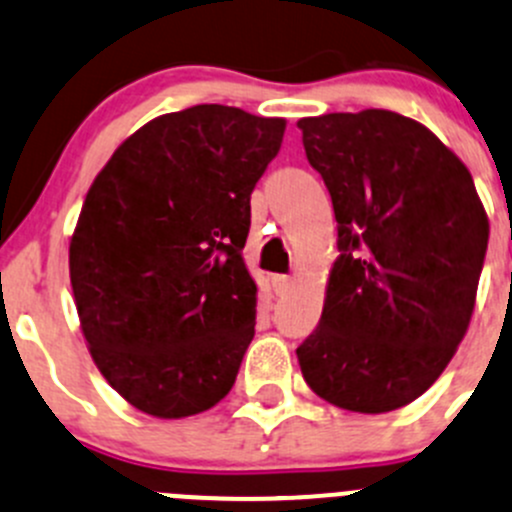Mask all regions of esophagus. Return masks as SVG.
Instances as JSON below:
<instances>
[{
	"label": "esophagus",
	"instance_id": "1",
	"mask_svg": "<svg viewBox=\"0 0 512 512\" xmlns=\"http://www.w3.org/2000/svg\"><path fill=\"white\" fill-rule=\"evenodd\" d=\"M270 285H272V292H275L277 297H282L287 290H290V277H287V275H272Z\"/></svg>",
	"mask_w": 512,
	"mask_h": 512
}]
</instances>
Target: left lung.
Here are the masks:
<instances>
[{
  "label": "left lung",
  "mask_w": 512,
  "mask_h": 512,
  "mask_svg": "<svg viewBox=\"0 0 512 512\" xmlns=\"http://www.w3.org/2000/svg\"><path fill=\"white\" fill-rule=\"evenodd\" d=\"M297 127L340 250L320 322L297 347L302 377L337 408L390 413L420 398L463 340L488 217L468 167L415 119L365 109Z\"/></svg>",
  "instance_id": "8db88e82"
}]
</instances>
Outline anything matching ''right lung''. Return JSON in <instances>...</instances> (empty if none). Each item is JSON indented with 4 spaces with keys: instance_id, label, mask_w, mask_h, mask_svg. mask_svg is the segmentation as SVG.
I'll return each mask as SVG.
<instances>
[{
    "instance_id": "obj_1",
    "label": "right lung",
    "mask_w": 512,
    "mask_h": 512,
    "mask_svg": "<svg viewBox=\"0 0 512 512\" xmlns=\"http://www.w3.org/2000/svg\"><path fill=\"white\" fill-rule=\"evenodd\" d=\"M282 135L285 119L195 104L147 122L89 187L74 302L99 372L142 413L197 415L235 385L255 337L250 195Z\"/></svg>"
}]
</instances>
